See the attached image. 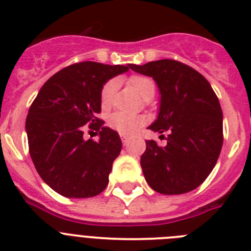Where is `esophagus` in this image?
<instances>
[{
    "label": "esophagus",
    "mask_w": 251,
    "mask_h": 251,
    "mask_svg": "<svg viewBox=\"0 0 251 251\" xmlns=\"http://www.w3.org/2000/svg\"><path fill=\"white\" fill-rule=\"evenodd\" d=\"M122 137V142H123V145L126 146L127 145V142H128V137H126V136H121Z\"/></svg>",
    "instance_id": "esophagus-1"
}]
</instances>
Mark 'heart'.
<instances>
[{
	"label": "heart",
	"instance_id": "obj_1",
	"mask_svg": "<svg viewBox=\"0 0 251 251\" xmlns=\"http://www.w3.org/2000/svg\"><path fill=\"white\" fill-rule=\"evenodd\" d=\"M130 85L136 90L142 98L145 99L147 97H153L156 92V85L154 81L148 76L143 75H133L129 79ZM115 84L114 80L106 81L104 84L103 89L100 93V101L103 108H109L113 103L115 94ZM146 123V119L142 115L129 114L126 112H115L108 119V126L113 130H117L122 136H130L136 133L139 128Z\"/></svg>",
	"mask_w": 251,
	"mask_h": 251
}]
</instances>
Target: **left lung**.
Here are the masks:
<instances>
[{
    "label": "left lung",
    "mask_w": 251,
    "mask_h": 251,
    "mask_svg": "<svg viewBox=\"0 0 251 251\" xmlns=\"http://www.w3.org/2000/svg\"><path fill=\"white\" fill-rule=\"evenodd\" d=\"M129 68L153 77L161 95L158 115L148 129L161 133L167 145L146 141L141 157L146 181L163 195L192 191L211 174L223 147V110L216 94L200 73L176 60Z\"/></svg>",
    "instance_id": "8db88e82"
}]
</instances>
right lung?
<instances>
[{"label":"right lung","instance_id":"right-lung-1","mask_svg":"<svg viewBox=\"0 0 251 251\" xmlns=\"http://www.w3.org/2000/svg\"><path fill=\"white\" fill-rule=\"evenodd\" d=\"M128 70L129 64H74L52 75L31 104L25 126L31 159L44 182L57 194L86 199L105 190L122 141L97 118L100 93L109 79ZM88 123L100 130L98 142L83 139Z\"/></svg>","mask_w":251,"mask_h":251}]
</instances>
